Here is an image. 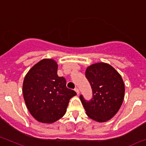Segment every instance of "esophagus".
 <instances>
[{"label":"esophagus","instance_id":"1","mask_svg":"<svg viewBox=\"0 0 146 146\" xmlns=\"http://www.w3.org/2000/svg\"><path fill=\"white\" fill-rule=\"evenodd\" d=\"M74 90H75V91H76V93H77V95H79V94H80V90H79L78 88H76L75 89H74Z\"/></svg>","mask_w":146,"mask_h":146}]
</instances>
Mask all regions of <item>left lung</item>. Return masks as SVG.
Instances as JSON below:
<instances>
[{"instance_id":"left-lung-1","label":"left lung","mask_w":146,"mask_h":146,"mask_svg":"<svg viewBox=\"0 0 146 146\" xmlns=\"http://www.w3.org/2000/svg\"><path fill=\"white\" fill-rule=\"evenodd\" d=\"M85 77L93 90V98H80L88 117L98 122L111 119L119 110L125 97V84L121 75L106 63H96L87 68Z\"/></svg>"}]
</instances>
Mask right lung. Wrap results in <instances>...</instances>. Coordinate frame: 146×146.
<instances>
[{"mask_svg": "<svg viewBox=\"0 0 146 146\" xmlns=\"http://www.w3.org/2000/svg\"><path fill=\"white\" fill-rule=\"evenodd\" d=\"M58 64L45 58L35 64L23 82L24 99L28 110L40 122L53 123L65 114L75 91L66 88V81L57 74Z\"/></svg>", "mask_w": 146, "mask_h": 146, "instance_id": "obj_1", "label": "right lung"}]
</instances>
